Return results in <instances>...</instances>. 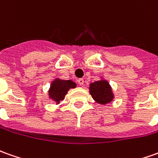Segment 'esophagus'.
<instances>
[{
    "mask_svg": "<svg viewBox=\"0 0 158 158\" xmlns=\"http://www.w3.org/2000/svg\"><path fill=\"white\" fill-rule=\"evenodd\" d=\"M84 82H85V81H84L83 79H78V83H79V85H83Z\"/></svg>",
    "mask_w": 158,
    "mask_h": 158,
    "instance_id": "34e87169",
    "label": "esophagus"
}]
</instances>
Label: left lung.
Listing matches in <instances>:
<instances>
[{"mask_svg":"<svg viewBox=\"0 0 158 158\" xmlns=\"http://www.w3.org/2000/svg\"><path fill=\"white\" fill-rule=\"evenodd\" d=\"M89 93L98 104L102 106L111 103L115 98L110 85L104 77L89 85Z\"/></svg>","mask_w":158,"mask_h":158,"instance_id":"8db88e82","label":"left lung"}]
</instances>
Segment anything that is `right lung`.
<instances>
[{"label": "right lung", "mask_w": 158, "mask_h": 158, "mask_svg": "<svg viewBox=\"0 0 158 158\" xmlns=\"http://www.w3.org/2000/svg\"><path fill=\"white\" fill-rule=\"evenodd\" d=\"M77 84L71 79H61L56 78L50 84L48 89V98L53 102L59 105L61 101L65 99V95L70 89L76 88Z\"/></svg>", "instance_id": "right-lung-1"}]
</instances>
